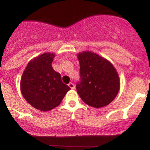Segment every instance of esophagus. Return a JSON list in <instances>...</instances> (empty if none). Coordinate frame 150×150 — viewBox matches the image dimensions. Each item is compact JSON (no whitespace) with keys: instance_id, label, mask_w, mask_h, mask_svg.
I'll use <instances>...</instances> for the list:
<instances>
[{"instance_id":"esophagus-1","label":"esophagus","mask_w":150,"mask_h":150,"mask_svg":"<svg viewBox=\"0 0 150 150\" xmlns=\"http://www.w3.org/2000/svg\"><path fill=\"white\" fill-rule=\"evenodd\" d=\"M68 86H69V87L71 89H74V88H75V85H74V83H69L68 84Z\"/></svg>"}]
</instances>
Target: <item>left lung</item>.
<instances>
[{"label":"left lung","instance_id":"1","mask_svg":"<svg viewBox=\"0 0 150 150\" xmlns=\"http://www.w3.org/2000/svg\"><path fill=\"white\" fill-rule=\"evenodd\" d=\"M81 81L77 92L81 100L91 107L100 108L115 99L120 88V80L114 65L91 51L78 54Z\"/></svg>","mask_w":150,"mask_h":150}]
</instances>
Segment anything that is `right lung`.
<instances>
[{
    "label": "right lung",
    "instance_id": "obj_1",
    "mask_svg": "<svg viewBox=\"0 0 150 150\" xmlns=\"http://www.w3.org/2000/svg\"><path fill=\"white\" fill-rule=\"evenodd\" d=\"M55 53H45L31 59L25 69L20 90L26 101L35 108L47 111L59 105L70 89L53 69Z\"/></svg>",
    "mask_w": 150,
    "mask_h": 150
}]
</instances>
